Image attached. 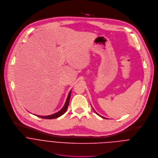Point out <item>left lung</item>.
Returning <instances> with one entry per match:
<instances>
[{
    "label": "left lung",
    "mask_w": 158,
    "mask_h": 158,
    "mask_svg": "<svg viewBox=\"0 0 158 158\" xmlns=\"http://www.w3.org/2000/svg\"><path fill=\"white\" fill-rule=\"evenodd\" d=\"M95 113H97L98 115H99V114H98V113H97L96 111H95ZM99 116H100V115H99ZM102 118H105V119H106V118H105V117H103V116H102Z\"/></svg>",
    "instance_id": "obj_1"
}]
</instances>
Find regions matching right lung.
I'll list each match as a JSON object with an SVG mask.
<instances>
[{
  "mask_svg": "<svg viewBox=\"0 0 158 158\" xmlns=\"http://www.w3.org/2000/svg\"><path fill=\"white\" fill-rule=\"evenodd\" d=\"M71 93H72V90H70V91L69 92L68 97H67V100H66V102H65V103L64 107H63V108H61V110H60V111H58V112L56 113H54V114H53L48 115V116H39V115H36V116H39V117H40V118H42L50 119H51L57 118L61 116L62 114H64L66 112V111H67V108H68V106H69V100H70V97H71Z\"/></svg>",
  "mask_w": 158,
  "mask_h": 158,
  "instance_id": "right-lung-1",
  "label": "right lung"
}]
</instances>
